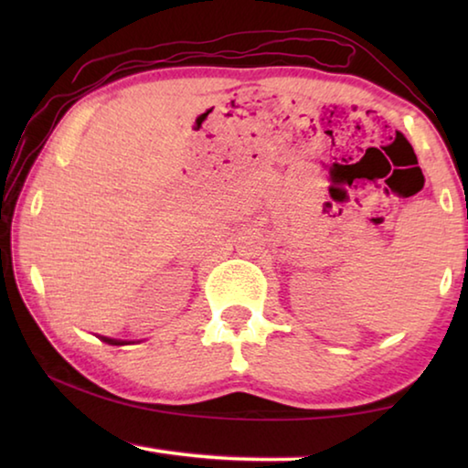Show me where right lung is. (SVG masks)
I'll return each mask as SVG.
<instances>
[{
    "mask_svg": "<svg viewBox=\"0 0 468 468\" xmlns=\"http://www.w3.org/2000/svg\"><path fill=\"white\" fill-rule=\"evenodd\" d=\"M101 340H105V343H109V345H117V346H120V345H130L128 340H115V338H107V336H102Z\"/></svg>",
    "mask_w": 468,
    "mask_h": 468,
    "instance_id": "1",
    "label": "right lung"
}]
</instances>
